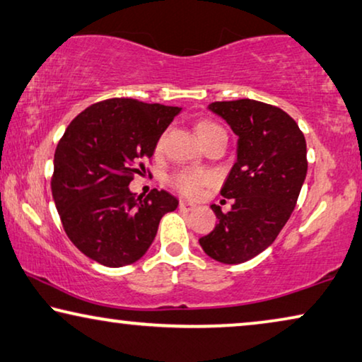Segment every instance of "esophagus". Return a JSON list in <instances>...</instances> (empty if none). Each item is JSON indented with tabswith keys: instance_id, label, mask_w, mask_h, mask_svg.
<instances>
[{
	"instance_id": "1",
	"label": "esophagus",
	"mask_w": 362,
	"mask_h": 362,
	"mask_svg": "<svg viewBox=\"0 0 362 362\" xmlns=\"http://www.w3.org/2000/svg\"><path fill=\"white\" fill-rule=\"evenodd\" d=\"M180 209L182 212H191V211H194V209H196V204L187 202V201H180Z\"/></svg>"
}]
</instances>
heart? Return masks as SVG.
I'll use <instances>...</instances> for the list:
<instances>
[{"label": "heart", "instance_id": "heart-1", "mask_svg": "<svg viewBox=\"0 0 362 362\" xmlns=\"http://www.w3.org/2000/svg\"><path fill=\"white\" fill-rule=\"evenodd\" d=\"M196 130H197L199 139H201V142L204 144L212 134L222 130V127L214 122V120L204 119V120H199L196 125ZM161 146H163V139L158 140V144H156V150H160ZM212 180L214 176L206 170H180L173 173V175H170L168 177L170 185L175 187L177 192H181L182 196H187V197H196L197 194L202 191V187L211 185Z\"/></svg>", "mask_w": 362, "mask_h": 362}]
</instances>
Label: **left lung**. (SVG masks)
I'll list each match as a JSON object with an SVG mask.
<instances>
[{
  "mask_svg": "<svg viewBox=\"0 0 362 362\" xmlns=\"http://www.w3.org/2000/svg\"><path fill=\"white\" fill-rule=\"evenodd\" d=\"M209 109L238 135V151L220 189L233 199L232 211L212 206L218 223L199 243L220 263L238 264L272 245L289 220L307 175V144L296 120L272 104L237 99Z\"/></svg>",
  "mask_w": 362,
  "mask_h": 362,
  "instance_id": "1",
  "label": "left lung"
}]
</instances>
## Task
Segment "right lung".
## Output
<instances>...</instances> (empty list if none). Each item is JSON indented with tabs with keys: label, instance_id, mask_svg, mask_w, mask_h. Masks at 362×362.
Instances as JSON below:
<instances>
[{
	"label": "right lung",
	"instance_id": "right-lung-1",
	"mask_svg": "<svg viewBox=\"0 0 362 362\" xmlns=\"http://www.w3.org/2000/svg\"><path fill=\"white\" fill-rule=\"evenodd\" d=\"M177 112L175 106L111 98L78 114L62 135L52 194L66 237L88 258L109 268L135 263L161 217L177 207L166 191L145 197L129 191Z\"/></svg>",
	"mask_w": 362,
	"mask_h": 362
}]
</instances>
